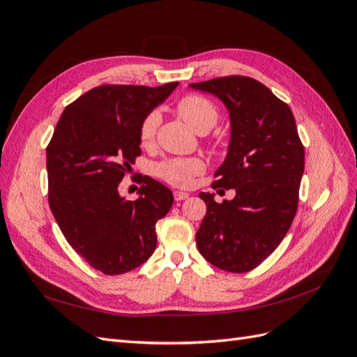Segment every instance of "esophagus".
I'll return each mask as SVG.
<instances>
[{"label":"esophagus","instance_id":"esophagus-1","mask_svg":"<svg viewBox=\"0 0 357 357\" xmlns=\"http://www.w3.org/2000/svg\"><path fill=\"white\" fill-rule=\"evenodd\" d=\"M188 198H189V193L188 192L174 190V199L176 201H183V199H188Z\"/></svg>","mask_w":357,"mask_h":357}]
</instances>
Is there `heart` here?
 <instances>
[{"instance_id": "heart-1", "label": "heart", "mask_w": 357, "mask_h": 357, "mask_svg": "<svg viewBox=\"0 0 357 357\" xmlns=\"http://www.w3.org/2000/svg\"><path fill=\"white\" fill-rule=\"evenodd\" d=\"M177 112L193 131L202 132L210 131V129L218 122V109L207 98L199 95H188L183 98L178 105ZM160 122V116L156 112H152L144 117V121L139 128V139L143 146H149L153 143L156 137L158 126ZM205 164L198 158H181V159H168L160 162L156 167L158 176L174 186L186 188L189 186L193 177L199 176L204 172Z\"/></svg>"}]
</instances>
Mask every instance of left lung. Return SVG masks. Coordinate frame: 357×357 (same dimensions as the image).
<instances>
[{
  "label": "left lung",
  "instance_id": "1",
  "mask_svg": "<svg viewBox=\"0 0 357 357\" xmlns=\"http://www.w3.org/2000/svg\"><path fill=\"white\" fill-rule=\"evenodd\" d=\"M189 88L219 98L229 113L228 153L213 189H235L234 199L222 204L214 193H199L207 213L198 250L223 271L247 273L275 250L294 222L304 146L289 105L261 82L229 75Z\"/></svg>",
  "mask_w": 357,
  "mask_h": 357
}]
</instances>
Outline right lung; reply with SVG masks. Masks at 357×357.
Returning <instances> with one entry per match:
<instances>
[{"mask_svg": "<svg viewBox=\"0 0 357 357\" xmlns=\"http://www.w3.org/2000/svg\"><path fill=\"white\" fill-rule=\"evenodd\" d=\"M177 82L149 88L105 84L62 112L46 150L49 205L68 244L107 275L132 271L156 248V222L167 215L172 192L144 177L135 201L119 183L142 155L139 128Z\"/></svg>", "mask_w": 357, "mask_h": 357, "instance_id": "add662e5", "label": "right lung"}]
</instances>
